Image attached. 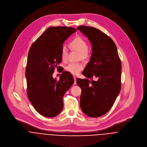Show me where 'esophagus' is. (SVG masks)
<instances>
[{
  "instance_id": "esophagus-1",
  "label": "esophagus",
  "mask_w": 147,
  "mask_h": 147,
  "mask_svg": "<svg viewBox=\"0 0 147 147\" xmlns=\"http://www.w3.org/2000/svg\"><path fill=\"white\" fill-rule=\"evenodd\" d=\"M74 85H76V84H77V81H76V77L74 76Z\"/></svg>"
}]
</instances>
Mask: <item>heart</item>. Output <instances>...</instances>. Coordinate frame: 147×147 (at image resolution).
Listing matches in <instances>:
<instances>
[{"instance_id":"obj_1","label":"heart","mask_w":147,"mask_h":147,"mask_svg":"<svg viewBox=\"0 0 147 147\" xmlns=\"http://www.w3.org/2000/svg\"><path fill=\"white\" fill-rule=\"evenodd\" d=\"M70 46L72 49L80 52V57L82 59L89 58L90 51L88 44L82 38L77 36L73 39L70 43ZM68 50L65 46H63L61 50V58L63 62H66L67 59ZM66 70L72 74H78L84 69V65L81 62H73L69 63L65 67Z\"/></svg>"}]
</instances>
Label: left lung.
<instances>
[{"label":"left lung","instance_id":"left-lung-1","mask_svg":"<svg viewBox=\"0 0 147 147\" xmlns=\"http://www.w3.org/2000/svg\"><path fill=\"white\" fill-rule=\"evenodd\" d=\"M77 29L92 46L90 60L82 71L86 78H77L82 90L80 107L86 115L98 117L111 109L120 92L121 62L115 42L107 34L93 27L80 26Z\"/></svg>","mask_w":147,"mask_h":147}]
</instances>
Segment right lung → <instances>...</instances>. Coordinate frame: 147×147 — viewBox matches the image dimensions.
Returning a JSON list of instances; mask_svg holds the SVG:
<instances>
[{
  "label": "right lung",
  "instance_id": "add662e5",
  "mask_svg": "<svg viewBox=\"0 0 147 147\" xmlns=\"http://www.w3.org/2000/svg\"><path fill=\"white\" fill-rule=\"evenodd\" d=\"M76 31L73 27H50L29 50L26 70L27 94L35 109L43 116L53 117L61 113L63 97L74 83L72 74L67 71L62 72L58 81L53 74L55 67L62 68L58 65L62 62L63 43Z\"/></svg>",
  "mask_w": 147,
  "mask_h": 147
}]
</instances>
